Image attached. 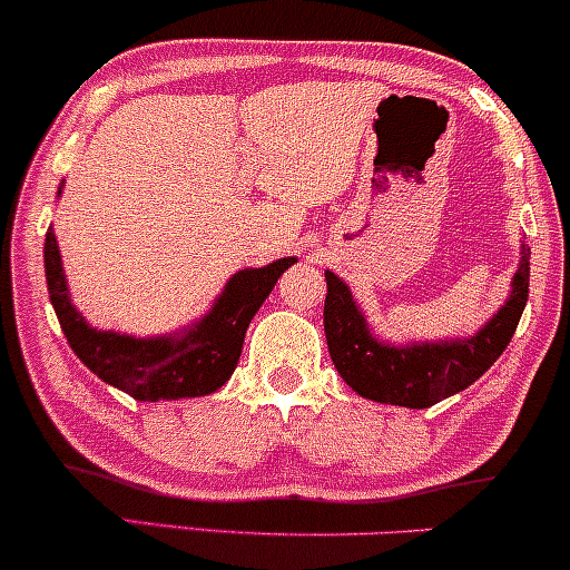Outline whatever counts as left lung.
<instances>
[{"mask_svg": "<svg viewBox=\"0 0 570 570\" xmlns=\"http://www.w3.org/2000/svg\"><path fill=\"white\" fill-rule=\"evenodd\" d=\"M525 252V248H522ZM531 265L522 257L507 305L474 337L394 348L370 335L348 286L326 271L324 332L330 356L345 383L372 402L423 410L469 389L512 340L528 303Z\"/></svg>", "mask_w": 570, "mask_h": 570, "instance_id": "1", "label": "left lung"}]
</instances>
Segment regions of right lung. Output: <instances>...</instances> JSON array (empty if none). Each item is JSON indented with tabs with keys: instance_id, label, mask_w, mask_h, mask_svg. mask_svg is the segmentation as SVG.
<instances>
[{
	"instance_id": "1",
	"label": "right lung",
	"mask_w": 570,
	"mask_h": 570,
	"mask_svg": "<svg viewBox=\"0 0 570 570\" xmlns=\"http://www.w3.org/2000/svg\"><path fill=\"white\" fill-rule=\"evenodd\" d=\"M292 265L294 257H286L257 271L235 273L212 313L193 330L181 337L141 340L117 332H98L85 324L77 307L69 303L56 235L53 230L45 235V276L50 303L71 351L104 383L126 391L139 402L206 396L230 381L254 313L273 292L281 273Z\"/></svg>"
}]
</instances>
